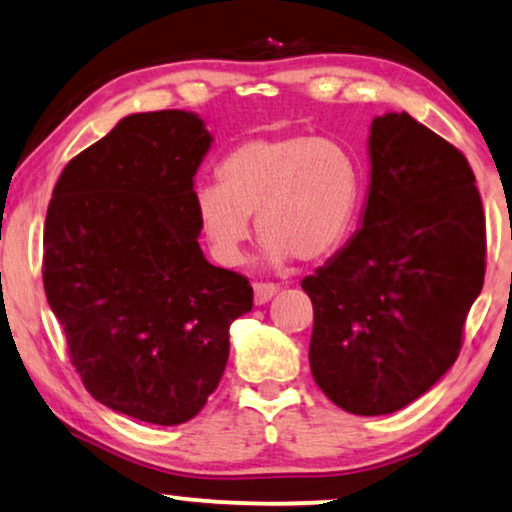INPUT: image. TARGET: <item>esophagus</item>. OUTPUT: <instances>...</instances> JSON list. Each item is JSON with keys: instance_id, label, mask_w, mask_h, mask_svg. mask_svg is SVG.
<instances>
[{"instance_id": "1", "label": "esophagus", "mask_w": 512, "mask_h": 512, "mask_svg": "<svg viewBox=\"0 0 512 512\" xmlns=\"http://www.w3.org/2000/svg\"><path fill=\"white\" fill-rule=\"evenodd\" d=\"M252 288H255V302L257 304H267L269 299L278 292V285L269 283V281H257L255 285H252Z\"/></svg>"}]
</instances>
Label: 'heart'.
I'll return each instance as SVG.
<instances>
[{
	"label": "heart",
	"mask_w": 512,
	"mask_h": 512,
	"mask_svg": "<svg viewBox=\"0 0 512 512\" xmlns=\"http://www.w3.org/2000/svg\"><path fill=\"white\" fill-rule=\"evenodd\" d=\"M217 177L220 185L196 189L194 203L215 255L227 264L243 260L250 215H257L271 262L330 255L349 236L363 192L356 156L309 133L245 140L224 156Z\"/></svg>",
	"instance_id": "b5f03b06"
}]
</instances>
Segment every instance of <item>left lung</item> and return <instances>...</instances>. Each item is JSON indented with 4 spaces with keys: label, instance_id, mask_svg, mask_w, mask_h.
<instances>
[{
    "label": "left lung",
    "instance_id": "left-lung-1",
    "mask_svg": "<svg viewBox=\"0 0 512 512\" xmlns=\"http://www.w3.org/2000/svg\"><path fill=\"white\" fill-rule=\"evenodd\" d=\"M363 227L302 288L311 374L337 407L377 417L424 395L459 358L487 269L466 156L410 114L372 121Z\"/></svg>",
    "mask_w": 512,
    "mask_h": 512
}]
</instances>
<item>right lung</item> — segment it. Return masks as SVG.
<instances>
[{
    "label": "right lung",
    "instance_id": "obj_1",
    "mask_svg": "<svg viewBox=\"0 0 512 512\" xmlns=\"http://www.w3.org/2000/svg\"><path fill=\"white\" fill-rule=\"evenodd\" d=\"M182 109L121 119L60 173L42 276L86 391L156 426L194 419L220 384L252 285L203 257L194 175L210 147Z\"/></svg>",
    "mask_w": 512,
    "mask_h": 512
}]
</instances>
